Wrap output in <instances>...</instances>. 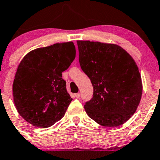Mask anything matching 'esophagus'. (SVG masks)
<instances>
[{"label": "esophagus", "instance_id": "obj_1", "mask_svg": "<svg viewBox=\"0 0 160 160\" xmlns=\"http://www.w3.org/2000/svg\"><path fill=\"white\" fill-rule=\"evenodd\" d=\"M74 96H75V98H77V99H79V98H80V93H76V94H74Z\"/></svg>", "mask_w": 160, "mask_h": 160}]
</instances>
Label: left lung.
<instances>
[{
	"label": "left lung",
	"mask_w": 160,
	"mask_h": 160,
	"mask_svg": "<svg viewBox=\"0 0 160 160\" xmlns=\"http://www.w3.org/2000/svg\"><path fill=\"white\" fill-rule=\"evenodd\" d=\"M79 61L90 79L93 97L84 106L88 116L104 127L129 120L141 99L143 84L133 58L116 44L77 40Z\"/></svg>",
	"instance_id": "left-lung-1"
}]
</instances>
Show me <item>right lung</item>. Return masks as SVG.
Instances as JSON below:
<instances>
[{"label":"right lung","mask_w":160,"mask_h":160,"mask_svg":"<svg viewBox=\"0 0 160 160\" xmlns=\"http://www.w3.org/2000/svg\"><path fill=\"white\" fill-rule=\"evenodd\" d=\"M75 56L73 42H68L32 50L20 61L13 83V102L32 126L51 127L64 116L72 99L62 72Z\"/></svg>","instance_id":"right-lung-1"}]
</instances>
